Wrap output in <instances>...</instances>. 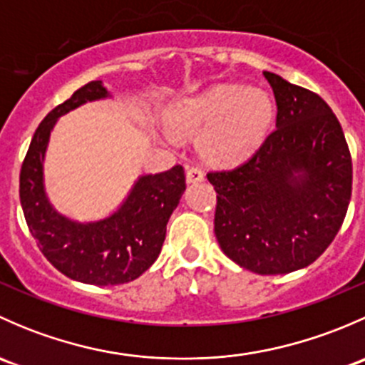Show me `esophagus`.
Returning <instances> with one entry per match:
<instances>
[{
  "label": "esophagus",
  "instance_id": "1",
  "mask_svg": "<svg viewBox=\"0 0 365 365\" xmlns=\"http://www.w3.org/2000/svg\"><path fill=\"white\" fill-rule=\"evenodd\" d=\"M203 180H205L203 169L197 168V165H190V168H187V182L197 183V182H203Z\"/></svg>",
  "mask_w": 365,
  "mask_h": 365
}]
</instances>
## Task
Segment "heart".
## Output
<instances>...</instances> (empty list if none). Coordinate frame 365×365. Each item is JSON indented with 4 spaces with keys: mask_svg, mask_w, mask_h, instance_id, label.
I'll use <instances>...</instances> for the list:
<instances>
[{
    "mask_svg": "<svg viewBox=\"0 0 365 365\" xmlns=\"http://www.w3.org/2000/svg\"><path fill=\"white\" fill-rule=\"evenodd\" d=\"M274 118V104L263 90L242 84H217L180 102L171 123L182 134H201V150L210 160L235 164L263 143Z\"/></svg>",
    "mask_w": 365,
    "mask_h": 365,
    "instance_id": "b5f03b06",
    "label": "heart"
}]
</instances>
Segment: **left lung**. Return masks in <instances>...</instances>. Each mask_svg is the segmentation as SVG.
<instances>
[{
	"mask_svg": "<svg viewBox=\"0 0 365 365\" xmlns=\"http://www.w3.org/2000/svg\"><path fill=\"white\" fill-rule=\"evenodd\" d=\"M263 76L277 104L275 130L244 164L206 176L222 252L254 274L279 275L314 263L336 238L351 197V155L319 95Z\"/></svg>",
	"mask_w": 365,
	"mask_h": 365,
	"instance_id": "obj_1",
	"label": "left lung"
}]
</instances>
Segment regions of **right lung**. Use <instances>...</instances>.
<instances>
[{
  "label": "right lung",
  "mask_w": 365,
  "mask_h": 365,
  "mask_svg": "<svg viewBox=\"0 0 365 365\" xmlns=\"http://www.w3.org/2000/svg\"><path fill=\"white\" fill-rule=\"evenodd\" d=\"M111 97L102 81H91L54 108L35 130L21 168L19 196L29 231L54 268L73 281L123 284L145 274L159 257L165 226L185 190L182 165L135 180L111 215L90 222L61 215L46 192L43 159L58 118L86 102Z\"/></svg>",
  "instance_id": "right-lung-1"
}]
</instances>
